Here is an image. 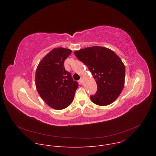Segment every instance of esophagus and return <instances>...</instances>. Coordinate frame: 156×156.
I'll use <instances>...</instances> for the list:
<instances>
[{"instance_id":"esophagus-1","label":"esophagus","mask_w":156,"mask_h":156,"mask_svg":"<svg viewBox=\"0 0 156 156\" xmlns=\"http://www.w3.org/2000/svg\"><path fill=\"white\" fill-rule=\"evenodd\" d=\"M79 83L80 84H83V79H80V80H79Z\"/></svg>"}]
</instances>
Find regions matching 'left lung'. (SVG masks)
<instances>
[{
	"label": "left lung",
	"instance_id": "1",
	"mask_svg": "<svg viewBox=\"0 0 156 156\" xmlns=\"http://www.w3.org/2000/svg\"><path fill=\"white\" fill-rule=\"evenodd\" d=\"M74 54L96 81L98 90L90 96L92 102L101 106L114 102L125 84V67L120 58L113 51L101 46L81 49Z\"/></svg>",
	"mask_w": 156,
	"mask_h": 156
}]
</instances>
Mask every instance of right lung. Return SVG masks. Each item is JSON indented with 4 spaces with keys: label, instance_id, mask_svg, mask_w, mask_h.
I'll list each match as a JSON object with an SVG mask.
<instances>
[{
    "label": "right lung",
    "instance_id": "1",
    "mask_svg": "<svg viewBox=\"0 0 156 156\" xmlns=\"http://www.w3.org/2000/svg\"><path fill=\"white\" fill-rule=\"evenodd\" d=\"M72 52L63 48H54L41 60L36 69L37 91L44 102L56 110L71 104L78 87V83L64 67V61Z\"/></svg>",
    "mask_w": 156,
    "mask_h": 156
}]
</instances>
